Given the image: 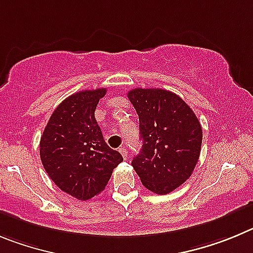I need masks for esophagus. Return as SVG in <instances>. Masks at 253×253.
<instances>
[{
    "instance_id": "obj_1",
    "label": "esophagus",
    "mask_w": 253,
    "mask_h": 253,
    "mask_svg": "<svg viewBox=\"0 0 253 253\" xmlns=\"http://www.w3.org/2000/svg\"><path fill=\"white\" fill-rule=\"evenodd\" d=\"M118 151L121 152V154H122V156H124L125 159H127V158H128V151H127V149H126V146H125V145H124V146H121V147H120V149H118Z\"/></svg>"
}]
</instances>
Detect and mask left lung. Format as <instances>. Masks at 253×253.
<instances>
[{"mask_svg":"<svg viewBox=\"0 0 253 253\" xmlns=\"http://www.w3.org/2000/svg\"><path fill=\"white\" fill-rule=\"evenodd\" d=\"M140 120L142 149L132 166L142 185L168 194L190 177L198 160L203 132L192 108L175 93L136 88L127 93Z\"/></svg>","mask_w":253,"mask_h":253,"instance_id":"left-lung-1","label":"left lung"}]
</instances>
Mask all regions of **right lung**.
I'll return each instance as SVG.
<instances>
[{"label": "right lung", "mask_w": 253, "mask_h": 253, "mask_svg": "<svg viewBox=\"0 0 253 253\" xmlns=\"http://www.w3.org/2000/svg\"><path fill=\"white\" fill-rule=\"evenodd\" d=\"M106 88L82 90L61 102L40 140V159L59 189L88 200L106 188L113 169L124 161L111 149L94 117Z\"/></svg>", "instance_id": "right-lung-1"}]
</instances>
